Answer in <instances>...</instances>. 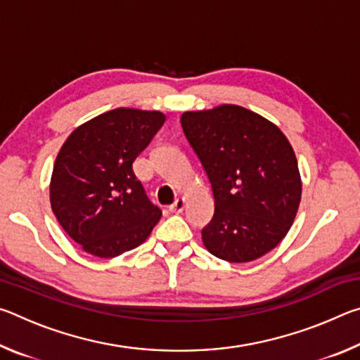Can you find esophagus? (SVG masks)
I'll use <instances>...</instances> for the list:
<instances>
[{
    "mask_svg": "<svg viewBox=\"0 0 360 360\" xmlns=\"http://www.w3.org/2000/svg\"><path fill=\"white\" fill-rule=\"evenodd\" d=\"M184 206H186V200L184 198H178V200H174L173 205H169V211H172V212H181L182 210H184Z\"/></svg>",
    "mask_w": 360,
    "mask_h": 360,
    "instance_id": "esophagus-1",
    "label": "esophagus"
}]
</instances>
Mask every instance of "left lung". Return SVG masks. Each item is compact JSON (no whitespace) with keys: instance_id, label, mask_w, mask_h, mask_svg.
Returning <instances> with one entry per match:
<instances>
[{"instance_id":"obj_1","label":"left lung","mask_w":360,"mask_h":360,"mask_svg":"<svg viewBox=\"0 0 360 360\" xmlns=\"http://www.w3.org/2000/svg\"><path fill=\"white\" fill-rule=\"evenodd\" d=\"M181 125L214 197V214L202 229L206 249L243 264L276 248L302 197L297 158L283 131L235 105L184 112Z\"/></svg>"}]
</instances>
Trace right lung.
<instances>
[{
    "instance_id": "add662e5",
    "label": "right lung",
    "mask_w": 360,
    "mask_h": 360,
    "mask_svg": "<svg viewBox=\"0 0 360 360\" xmlns=\"http://www.w3.org/2000/svg\"><path fill=\"white\" fill-rule=\"evenodd\" d=\"M165 122L157 111L119 108L71 133L51 181L57 221L85 252L109 259L138 248L160 221L133 162Z\"/></svg>"
}]
</instances>
